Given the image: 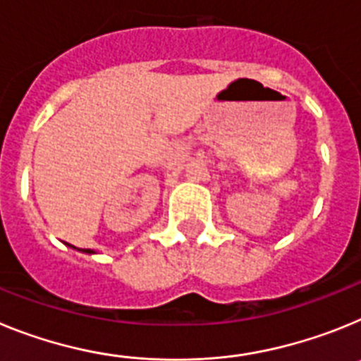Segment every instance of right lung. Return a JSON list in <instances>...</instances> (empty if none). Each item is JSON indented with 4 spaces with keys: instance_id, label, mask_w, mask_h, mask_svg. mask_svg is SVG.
I'll list each match as a JSON object with an SVG mask.
<instances>
[{
    "instance_id": "add662e5",
    "label": "right lung",
    "mask_w": 361,
    "mask_h": 361,
    "mask_svg": "<svg viewBox=\"0 0 361 361\" xmlns=\"http://www.w3.org/2000/svg\"><path fill=\"white\" fill-rule=\"evenodd\" d=\"M72 247H73V245H72ZM73 250H78V247H73ZM78 251H81V253H92L90 250H78Z\"/></svg>"
}]
</instances>
